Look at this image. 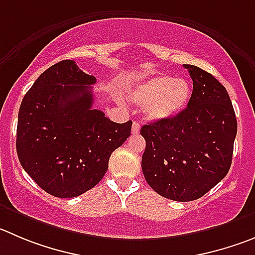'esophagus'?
<instances>
[{
	"label": "esophagus",
	"mask_w": 255,
	"mask_h": 255,
	"mask_svg": "<svg viewBox=\"0 0 255 255\" xmlns=\"http://www.w3.org/2000/svg\"><path fill=\"white\" fill-rule=\"evenodd\" d=\"M139 129H141V125H139L138 122H133V125H132V133L133 134H138L139 133Z\"/></svg>",
	"instance_id": "obj_1"
}]
</instances>
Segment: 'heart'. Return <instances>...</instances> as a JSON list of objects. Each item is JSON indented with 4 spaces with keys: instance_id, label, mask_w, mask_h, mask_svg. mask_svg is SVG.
I'll list each match as a JSON object with an SVG mask.
<instances>
[{
    "instance_id": "b5f03b06",
    "label": "heart",
    "mask_w": 255,
    "mask_h": 255,
    "mask_svg": "<svg viewBox=\"0 0 255 255\" xmlns=\"http://www.w3.org/2000/svg\"><path fill=\"white\" fill-rule=\"evenodd\" d=\"M190 97V83L167 74H158L137 83L127 94L129 102L144 106L146 117L151 121L168 120L178 114L187 106Z\"/></svg>"
}]
</instances>
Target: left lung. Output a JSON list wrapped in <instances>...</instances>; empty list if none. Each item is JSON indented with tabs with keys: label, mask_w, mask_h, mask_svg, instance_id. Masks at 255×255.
Masks as SVG:
<instances>
[{
	"label": "left lung",
	"mask_w": 255,
	"mask_h": 255,
	"mask_svg": "<svg viewBox=\"0 0 255 255\" xmlns=\"http://www.w3.org/2000/svg\"><path fill=\"white\" fill-rule=\"evenodd\" d=\"M184 68L192 79L187 108L141 128L147 184L181 203L200 199L227 176L238 129L227 89L208 71L189 64Z\"/></svg>",
	"instance_id": "8db88e82"
}]
</instances>
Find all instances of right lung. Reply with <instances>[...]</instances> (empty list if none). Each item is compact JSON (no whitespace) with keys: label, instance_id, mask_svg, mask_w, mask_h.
Listing matches in <instances>:
<instances>
[{"label":"right lung","instance_id":"right-lung-1","mask_svg":"<svg viewBox=\"0 0 255 255\" xmlns=\"http://www.w3.org/2000/svg\"><path fill=\"white\" fill-rule=\"evenodd\" d=\"M93 75L75 61L50 66L23 97L16 151L23 170L47 194L75 197L108 170L112 152L130 135L132 122H112L93 109Z\"/></svg>","mask_w":255,"mask_h":255}]
</instances>
